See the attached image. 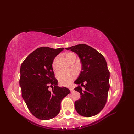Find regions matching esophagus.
Here are the masks:
<instances>
[{
  "mask_svg": "<svg viewBox=\"0 0 134 134\" xmlns=\"http://www.w3.org/2000/svg\"><path fill=\"white\" fill-rule=\"evenodd\" d=\"M69 89L70 91H71V92H73V91H74V89H73V88H72V87H69Z\"/></svg>",
  "mask_w": 134,
  "mask_h": 134,
  "instance_id": "34e87169",
  "label": "esophagus"
}]
</instances>
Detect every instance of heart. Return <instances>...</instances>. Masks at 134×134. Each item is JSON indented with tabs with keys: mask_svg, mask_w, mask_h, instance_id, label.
Returning <instances> with one entry per match:
<instances>
[{
	"mask_svg": "<svg viewBox=\"0 0 134 134\" xmlns=\"http://www.w3.org/2000/svg\"><path fill=\"white\" fill-rule=\"evenodd\" d=\"M73 55L74 54L71 52L66 53L65 56L66 59L69 61ZM56 60H57V58H56L54 59L52 63V67L54 69L57 68ZM76 75L77 72L74 69H61L56 74V76H57V78L61 85L64 86L68 85L69 84L71 83L75 79Z\"/></svg>",
	"mask_w": 134,
	"mask_h": 134,
	"instance_id": "b5f03b06",
	"label": "heart"
}]
</instances>
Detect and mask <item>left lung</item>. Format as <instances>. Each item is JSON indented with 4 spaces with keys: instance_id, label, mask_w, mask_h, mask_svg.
Listing matches in <instances>:
<instances>
[{
    "instance_id": "left-lung-1",
    "label": "left lung",
    "mask_w": 134,
    "mask_h": 134,
    "mask_svg": "<svg viewBox=\"0 0 134 134\" xmlns=\"http://www.w3.org/2000/svg\"><path fill=\"white\" fill-rule=\"evenodd\" d=\"M66 49L78 55L82 66L79 76L74 81L78 85L74 90L81 95V99L75 102V109L82 116H95L103 110L108 99L110 72L107 61L102 54L85 44ZM80 84L85 88L84 90Z\"/></svg>"
}]
</instances>
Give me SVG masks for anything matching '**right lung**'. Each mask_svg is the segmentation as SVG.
<instances>
[{"instance_id":"add662e5","label":"right lung","mask_w":134,"mask_h":134,"mask_svg":"<svg viewBox=\"0 0 134 134\" xmlns=\"http://www.w3.org/2000/svg\"><path fill=\"white\" fill-rule=\"evenodd\" d=\"M64 48L48 47L37 48L27 56L20 66L19 85L22 96L31 113L42 120H48L57 116L61 102L70 91L58 86L52 63ZM52 88L49 91L48 88Z\"/></svg>"}]
</instances>
